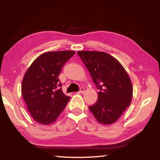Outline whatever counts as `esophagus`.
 I'll list each match as a JSON object with an SVG mask.
<instances>
[{"instance_id": "1", "label": "esophagus", "mask_w": 160, "mask_h": 160, "mask_svg": "<svg viewBox=\"0 0 160 160\" xmlns=\"http://www.w3.org/2000/svg\"><path fill=\"white\" fill-rule=\"evenodd\" d=\"M84 92V88L83 87H80L79 91H78V93H83Z\"/></svg>"}]
</instances>
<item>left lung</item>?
I'll return each instance as SVG.
<instances>
[{"label": "left lung", "mask_w": 160, "mask_h": 160, "mask_svg": "<svg viewBox=\"0 0 160 160\" xmlns=\"http://www.w3.org/2000/svg\"><path fill=\"white\" fill-rule=\"evenodd\" d=\"M78 54L100 90L96 102L89 108L100 124L114 123L131 104L130 78L122 64L109 54L96 51H80Z\"/></svg>", "instance_id": "8db88e82"}]
</instances>
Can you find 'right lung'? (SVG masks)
Instances as JSON below:
<instances>
[{"mask_svg":"<svg viewBox=\"0 0 160 160\" xmlns=\"http://www.w3.org/2000/svg\"><path fill=\"white\" fill-rule=\"evenodd\" d=\"M75 54L73 51L49 52L33 61L24 76L21 91L29 113L38 123L55 122L69 102L58 76L63 66Z\"/></svg>","mask_w":160,"mask_h":160,"instance_id":"obj_1","label":"right lung"}]
</instances>
